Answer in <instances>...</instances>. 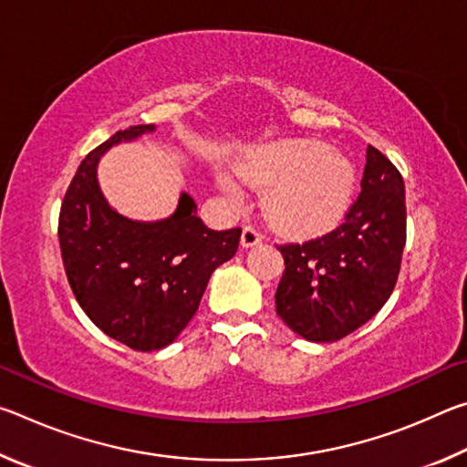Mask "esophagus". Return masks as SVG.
Wrapping results in <instances>:
<instances>
[{
	"instance_id": "1",
	"label": "esophagus",
	"mask_w": 467,
	"mask_h": 467,
	"mask_svg": "<svg viewBox=\"0 0 467 467\" xmlns=\"http://www.w3.org/2000/svg\"><path fill=\"white\" fill-rule=\"evenodd\" d=\"M264 241V236H262V233L259 231H255V228L253 226H244L243 228V234H241V244L244 249H251V247H255V244H259Z\"/></svg>"
}]
</instances>
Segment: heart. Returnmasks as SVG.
<instances>
[{
	"mask_svg": "<svg viewBox=\"0 0 467 467\" xmlns=\"http://www.w3.org/2000/svg\"><path fill=\"white\" fill-rule=\"evenodd\" d=\"M236 174L218 171L216 187L241 200L244 185L264 189V212L280 231L315 236L342 223L357 193V169L337 148L317 140H282L253 150Z\"/></svg>",
	"mask_w": 467,
	"mask_h": 467,
	"instance_id": "heart-1",
	"label": "heart"
}]
</instances>
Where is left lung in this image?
<instances>
[{"label": "left lung", "instance_id": "obj_1", "mask_svg": "<svg viewBox=\"0 0 467 467\" xmlns=\"http://www.w3.org/2000/svg\"><path fill=\"white\" fill-rule=\"evenodd\" d=\"M404 244V179L368 146L360 193L344 223L319 239L280 247L286 270L275 290V313L309 342L342 339L391 296Z\"/></svg>", "mask_w": 467, "mask_h": 467}]
</instances>
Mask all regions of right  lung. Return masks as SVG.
<instances>
[{"label": "right lung", "mask_w": 467, "mask_h": 467, "mask_svg": "<svg viewBox=\"0 0 467 467\" xmlns=\"http://www.w3.org/2000/svg\"><path fill=\"white\" fill-rule=\"evenodd\" d=\"M156 131H117L84 158L59 214V244L74 296L109 337L140 352L175 342L200 306L212 272L239 249L241 228L212 231L181 193L171 216L144 223L117 212L99 185L110 148Z\"/></svg>", "instance_id": "obj_1"}]
</instances>
